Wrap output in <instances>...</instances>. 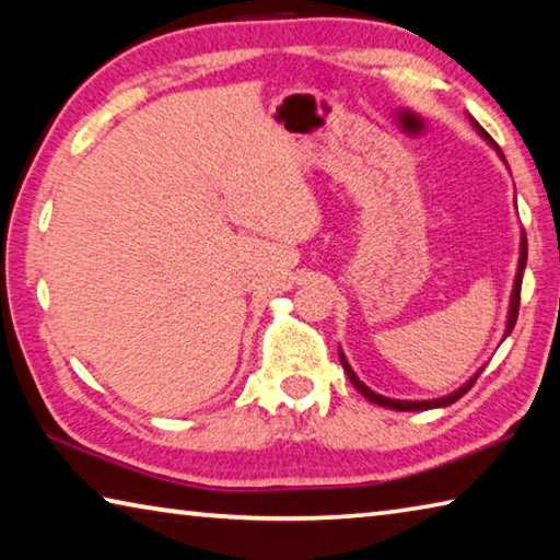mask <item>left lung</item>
I'll return each instance as SVG.
<instances>
[{
    "label": "left lung",
    "instance_id": "left-lung-1",
    "mask_svg": "<svg viewBox=\"0 0 560 560\" xmlns=\"http://www.w3.org/2000/svg\"><path fill=\"white\" fill-rule=\"evenodd\" d=\"M479 132L481 136H485L489 143H494V140H491L489 136H487V130H481L479 128ZM499 150V148H497ZM501 153V150H499ZM504 158V155H501ZM524 267H526V234L521 236V259H518V271H516V283H514V293H511V308H509V324H506V336L511 334V328L516 326V318H518V303H521V279H524ZM340 363H343V371L348 373V377H350V383L355 385V390L360 393V395H365L368 400L371 402H375V405H383V407H390V410H402V412H407V410H432V407H444V405H452V402H457L459 397L467 393V390H471V385L477 383V377H479V373L471 377V381L464 385V387H459L457 393H452V395H447V397H442V400H424V402H407V400H390V397H383V395H377V393H373L371 387H365L363 383L358 381L355 377V373L350 371V365L346 363V358L340 355Z\"/></svg>",
    "mask_w": 560,
    "mask_h": 560
}]
</instances>
